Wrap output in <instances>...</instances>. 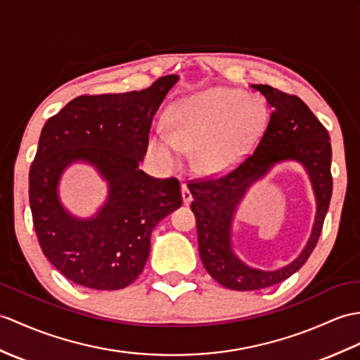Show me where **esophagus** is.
<instances>
[{
	"instance_id": "1",
	"label": "esophagus",
	"mask_w": 360,
	"mask_h": 360,
	"mask_svg": "<svg viewBox=\"0 0 360 360\" xmlns=\"http://www.w3.org/2000/svg\"><path fill=\"white\" fill-rule=\"evenodd\" d=\"M182 199L186 205H188L191 202V199H193V195H191V191H190L187 184H182Z\"/></svg>"
}]
</instances>
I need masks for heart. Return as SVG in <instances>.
<instances>
[{
	"instance_id": "1",
	"label": "heart",
	"mask_w": 360,
	"mask_h": 360,
	"mask_svg": "<svg viewBox=\"0 0 360 360\" xmlns=\"http://www.w3.org/2000/svg\"><path fill=\"white\" fill-rule=\"evenodd\" d=\"M264 115L255 96L236 89H208L172 105L169 131H153L150 150L172 164L181 148H195L193 164L199 172H222L240 160Z\"/></svg>"
}]
</instances>
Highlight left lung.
<instances>
[{
  "mask_svg": "<svg viewBox=\"0 0 360 360\" xmlns=\"http://www.w3.org/2000/svg\"><path fill=\"white\" fill-rule=\"evenodd\" d=\"M252 87L261 91L273 108L256 148L227 173L193 179L188 184L193 195L191 212L196 218L199 255L205 270L221 285L238 291L273 287L288 279L307 262L319 240L333 191L331 144L323 124L299 96L271 86ZM285 159L302 162L312 178L318 200L312 238L297 261L283 269L276 272L250 269L231 250L232 213L246 188L273 163Z\"/></svg>",
  "mask_w": 360,
  "mask_h": 360,
  "instance_id": "left-lung-1",
  "label": "left lung"
}]
</instances>
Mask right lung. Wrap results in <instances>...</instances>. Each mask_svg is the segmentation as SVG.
Instances as JSON below:
<instances>
[{
	"label": "right lung",
	"mask_w": 360,
	"mask_h": 360,
	"mask_svg": "<svg viewBox=\"0 0 360 360\" xmlns=\"http://www.w3.org/2000/svg\"><path fill=\"white\" fill-rule=\"evenodd\" d=\"M176 81L167 75L139 91L81 95L44 124L29 172L33 227L46 257L81 287L121 290L135 282L153 229L182 204L176 178L138 169L153 116ZM75 160L94 163L109 182L108 202L86 221L57 199V181Z\"/></svg>",
	"instance_id": "1"
}]
</instances>
